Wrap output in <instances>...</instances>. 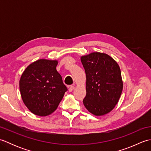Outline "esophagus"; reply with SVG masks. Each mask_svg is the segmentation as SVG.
Segmentation results:
<instances>
[{
	"instance_id": "esophagus-1",
	"label": "esophagus",
	"mask_w": 151,
	"mask_h": 151,
	"mask_svg": "<svg viewBox=\"0 0 151 151\" xmlns=\"http://www.w3.org/2000/svg\"><path fill=\"white\" fill-rule=\"evenodd\" d=\"M74 88H75V86H70V87L69 88V92H72L73 90L74 89Z\"/></svg>"
}]
</instances>
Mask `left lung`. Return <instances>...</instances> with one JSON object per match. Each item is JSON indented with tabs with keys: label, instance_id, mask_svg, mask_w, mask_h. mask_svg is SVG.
<instances>
[{
	"label": "left lung",
	"instance_id": "left-lung-1",
	"mask_svg": "<svg viewBox=\"0 0 151 151\" xmlns=\"http://www.w3.org/2000/svg\"><path fill=\"white\" fill-rule=\"evenodd\" d=\"M86 75V96L83 103L95 115L111 111L123 91L120 67L108 54L92 52L81 57Z\"/></svg>",
	"mask_w": 151,
	"mask_h": 151
}]
</instances>
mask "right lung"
<instances>
[{
    "label": "right lung",
    "mask_w": 151,
    "mask_h": 151,
    "mask_svg": "<svg viewBox=\"0 0 151 151\" xmlns=\"http://www.w3.org/2000/svg\"><path fill=\"white\" fill-rule=\"evenodd\" d=\"M57 65V60L40 59L30 64L22 74L19 89L22 101L35 115L52 114L67 91L56 70Z\"/></svg>",
    "instance_id": "right-lung-1"
}]
</instances>
